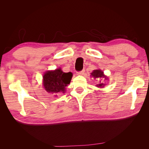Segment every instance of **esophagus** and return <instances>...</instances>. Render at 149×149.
Returning <instances> with one entry per match:
<instances>
[{
  "instance_id": "obj_1",
  "label": "esophagus",
  "mask_w": 149,
  "mask_h": 149,
  "mask_svg": "<svg viewBox=\"0 0 149 149\" xmlns=\"http://www.w3.org/2000/svg\"><path fill=\"white\" fill-rule=\"evenodd\" d=\"M84 72H85L84 70H83L82 71H78V72H77V75L81 76V75L84 74Z\"/></svg>"
}]
</instances>
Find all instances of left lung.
<instances>
[{"instance_id": "left-lung-1", "label": "left lung", "mask_w": 149, "mask_h": 149, "mask_svg": "<svg viewBox=\"0 0 149 149\" xmlns=\"http://www.w3.org/2000/svg\"><path fill=\"white\" fill-rule=\"evenodd\" d=\"M91 76L93 77L94 79H96V78H104L105 79H107V77L106 76H105L104 74V72L101 70H94L92 73H91ZM101 82V81H100ZM104 84L103 83H100V84H97L96 85L97 87H100V88H102L104 86Z\"/></svg>"}]
</instances>
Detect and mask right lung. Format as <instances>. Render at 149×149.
Instances as JSON below:
<instances>
[{
	"label": "right lung",
	"instance_id": "obj_1",
	"mask_svg": "<svg viewBox=\"0 0 149 149\" xmlns=\"http://www.w3.org/2000/svg\"><path fill=\"white\" fill-rule=\"evenodd\" d=\"M72 76L71 72L65 73L61 68L48 71L43 76V85L48 93L57 96L58 93H65L66 86L70 83Z\"/></svg>",
	"mask_w": 149,
	"mask_h": 149
}]
</instances>
